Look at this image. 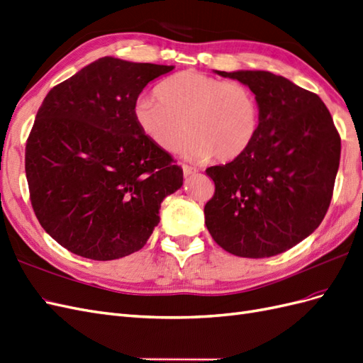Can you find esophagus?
I'll return each mask as SVG.
<instances>
[{
	"instance_id": "1",
	"label": "esophagus",
	"mask_w": 363,
	"mask_h": 363,
	"mask_svg": "<svg viewBox=\"0 0 363 363\" xmlns=\"http://www.w3.org/2000/svg\"><path fill=\"white\" fill-rule=\"evenodd\" d=\"M182 169H183V175L186 179L191 177V175L196 174V169L192 168V167H188V164H182Z\"/></svg>"
}]
</instances>
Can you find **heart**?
Returning <instances> with one entry per match:
<instances>
[{"instance_id": "b5f03b06", "label": "heart", "mask_w": 363, "mask_h": 363, "mask_svg": "<svg viewBox=\"0 0 363 363\" xmlns=\"http://www.w3.org/2000/svg\"><path fill=\"white\" fill-rule=\"evenodd\" d=\"M156 96H139L133 116L142 133L163 151L177 147L186 128V157L230 162L242 156L257 136V100L239 82L188 69L163 80Z\"/></svg>"}]
</instances>
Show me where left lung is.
<instances>
[{"label": "left lung", "mask_w": 363, "mask_h": 363, "mask_svg": "<svg viewBox=\"0 0 363 363\" xmlns=\"http://www.w3.org/2000/svg\"><path fill=\"white\" fill-rule=\"evenodd\" d=\"M248 86L259 130L242 156L207 168L215 242L239 257L280 255L312 235L330 206L340 138L321 98L268 71H215Z\"/></svg>", "instance_id": "8db88e82"}]
</instances>
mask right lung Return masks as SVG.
<instances>
[{
	"mask_svg": "<svg viewBox=\"0 0 363 363\" xmlns=\"http://www.w3.org/2000/svg\"><path fill=\"white\" fill-rule=\"evenodd\" d=\"M174 67L106 56L54 86L26 147L30 200L43 230L92 260L139 251L183 169L142 133L133 106Z\"/></svg>",
	"mask_w": 363,
	"mask_h": 363,
	"instance_id": "obj_1",
	"label": "right lung"
}]
</instances>
